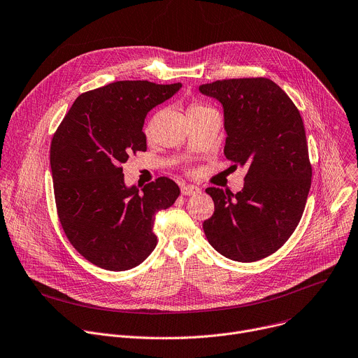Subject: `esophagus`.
I'll list each match as a JSON object with an SVG mask.
<instances>
[{"label":"esophagus","instance_id":"34e87169","mask_svg":"<svg viewBox=\"0 0 358 358\" xmlns=\"http://www.w3.org/2000/svg\"><path fill=\"white\" fill-rule=\"evenodd\" d=\"M200 191L201 189L197 185H192V184L181 185V194H182V196H196V194H199Z\"/></svg>","mask_w":358,"mask_h":358}]
</instances>
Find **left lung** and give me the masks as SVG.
<instances>
[{"instance_id":"8db88e82","label":"left lung","mask_w":358,"mask_h":358,"mask_svg":"<svg viewBox=\"0 0 358 358\" xmlns=\"http://www.w3.org/2000/svg\"><path fill=\"white\" fill-rule=\"evenodd\" d=\"M199 91L222 106L224 155L247 170L237 194L206 189L215 208L203 229L220 254L252 263L275 252L301 220L311 185L304 124L268 78L222 80Z\"/></svg>"}]
</instances>
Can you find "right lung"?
Masks as SVG:
<instances>
[{
  "mask_svg": "<svg viewBox=\"0 0 358 358\" xmlns=\"http://www.w3.org/2000/svg\"><path fill=\"white\" fill-rule=\"evenodd\" d=\"M181 84L115 81L81 94L51 141L57 211L74 248L110 271L141 264L157 245L155 215L171 207L180 187L167 177L127 185L121 166L147 150V114Z\"/></svg>",
  "mask_w": 358,
  "mask_h": 358,
  "instance_id": "right-lung-1",
  "label": "right lung"
}]
</instances>
